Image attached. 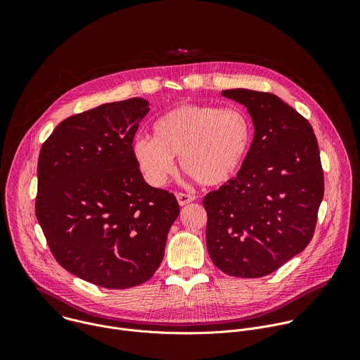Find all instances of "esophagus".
<instances>
[{
    "label": "esophagus",
    "instance_id": "esophagus-1",
    "mask_svg": "<svg viewBox=\"0 0 360 360\" xmlns=\"http://www.w3.org/2000/svg\"><path fill=\"white\" fill-rule=\"evenodd\" d=\"M176 199H178V203L181 205V207H184V205L191 203V202L195 199V196H193V195H188V193L178 192V193H176Z\"/></svg>",
    "mask_w": 360,
    "mask_h": 360
}]
</instances>
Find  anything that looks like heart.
<instances>
[{
    "label": "heart",
    "instance_id": "obj_1",
    "mask_svg": "<svg viewBox=\"0 0 360 360\" xmlns=\"http://www.w3.org/2000/svg\"><path fill=\"white\" fill-rule=\"evenodd\" d=\"M252 143L249 117L236 107L182 104L153 122V135H136L131 153L145 179L162 186L182 169L203 186L229 182L242 168Z\"/></svg>",
    "mask_w": 360,
    "mask_h": 360
}]
</instances>
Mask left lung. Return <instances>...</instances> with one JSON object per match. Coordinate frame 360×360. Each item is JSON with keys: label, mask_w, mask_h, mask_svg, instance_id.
I'll list each match as a JSON object with an SVG mask.
<instances>
[{"label": "left lung", "mask_w": 360, "mask_h": 360, "mask_svg": "<svg viewBox=\"0 0 360 360\" xmlns=\"http://www.w3.org/2000/svg\"><path fill=\"white\" fill-rule=\"evenodd\" d=\"M222 95L245 105L255 128L238 175L203 198L212 262L236 278L266 276L311 242L323 171L311 124L279 96L245 88Z\"/></svg>", "instance_id": "1"}]
</instances>
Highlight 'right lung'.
<instances>
[{
  "label": "right lung",
  "mask_w": 360,
  "mask_h": 360,
  "mask_svg": "<svg viewBox=\"0 0 360 360\" xmlns=\"http://www.w3.org/2000/svg\"><path fill=\"white\" fill-rule=\"evenodd\" d=\"M149 111L143 98L64 120L42 143L35 214L57 262L107 289H127L160 268L179 215L174 193L149 186L131 143Z\"/></svg>",
  "instance_id": "right-lung-1"
}]
</instances>
